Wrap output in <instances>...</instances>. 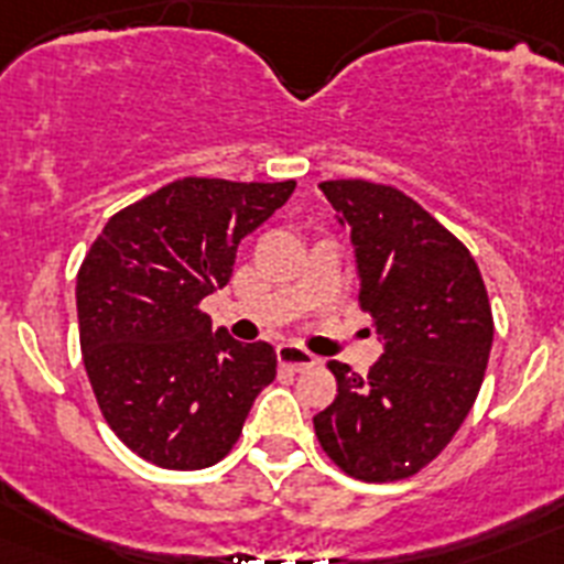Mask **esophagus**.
I'll list each match as a JSON object with an SVG mask.
<instances>
[{"label": "esophagus", "mask_w": 564, "mask_h": 564, "mask_svg": "<svg viewBox=\"0 0 564 564\" xmlns=\"http://www.w3.org/2000/svg\"><path fill=\"white\" fill-rule=\"evenodd\" d=\"M276 358L282 367H288V370L293 372H305V370H313L318 364V358L313 356V352H307L305 347H299V344H282L276 350Z\"/></svg>", "instance_id": "obj_1"}]
</instances>
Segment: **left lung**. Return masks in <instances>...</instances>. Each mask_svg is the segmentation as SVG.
Masks as SVG:
<instances>
[{
    "mask_svg": "<svg viewBox=\"0 0 564 564\" xmlns=\"http://www.w3.org/2000/svg\"><path fill=\"white\" fill-rule=\"evenodd\" d=\"M356 246L358 307L383 336L361 378L327 361L338 395L313 417L344 475L392 482L441 455L475 406L495 341L480 268L460 239L395 186L318 183Z\"/></svg>",
    "mask_w": 564,
    "mask_h": 564,
    "instance_id": "1",
    "label": "left lung"
}]
</instances>
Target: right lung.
Masks as SVG:
<instances>
[{"mask_svg":"<svg viewBox=\"0 0 564 564\" xmlns=\"http://www.w3.org/2000/svg\"><path fill=\"white\" fill-rule=\"evenodd\" d=\"M296 181L183 177L109 217L76 279L82 358L127 449L174 471L220 463L276 378L268 341L239 344L200 311L228 285L239 239Z\"/></svg>","mask_w":564,"mask_h":564,"instance_id":"right-lung-1","label":"right lung"}]
</instances>
